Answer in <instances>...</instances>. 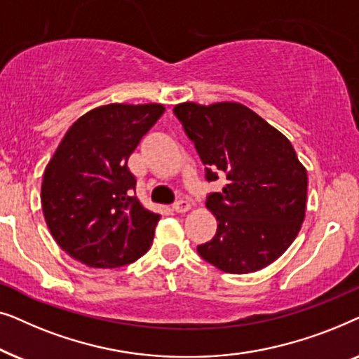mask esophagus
<instances>
[{"mask_svg": "<svg viewBox=\"0 0 359 359\" xmlns=\"http://www.w3.org/2000/svg\"><path fill=\"white\" fill-rule=\"evenodd\" d=\"M173 209L176 210V212L183 214V212H188V210L191 209V204H189V201L181 199V201H178V203L173 204Z\"/></svg>", "mask_w": 359, "mask_h": 359, "instance_id": "esophagus-1", "label": "esophagus"}]
</instances>
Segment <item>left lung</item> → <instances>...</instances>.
Wrapping results in <instances>:
<instances>
[{
  "label": "left lung",
  "instance_id": "1",
  "mask_svg": "<svg viewBox=\"0 0 359 359\" xmlns=\"http://www.w3.org/2000/svg\"><path fill=\"white\" fill-rule=\"evenodd\" d=\"M173 112L205 165V180H227L205 199L219 224L212 240L198 245L201 258L232 274L271 264L306 217L307 171L291 142L238 102H183Z\"/></svg>",
  "mask_w": 359,
  "mask_h": 359
}]
</instances>
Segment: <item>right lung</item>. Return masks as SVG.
I'll return each mask as SVG.
<instances>
[{"mask_svg": "<svg viewBox=\"0 0 359 359\" xmlns=\"http://www.w3.org/2000/svg\"><path fill=\"white\" fill-rule=\"evenodd\" d=\"M165 112L161 104H107L81 116L63 137L42 181L52 237L91 268H119L149 252L160 215L140 204L127 161Z\"/></svg>", "mask_w": 359, "mask_h": 359, "instance_id": "right-lung-1", "label": "right lung"}]
</instances>
